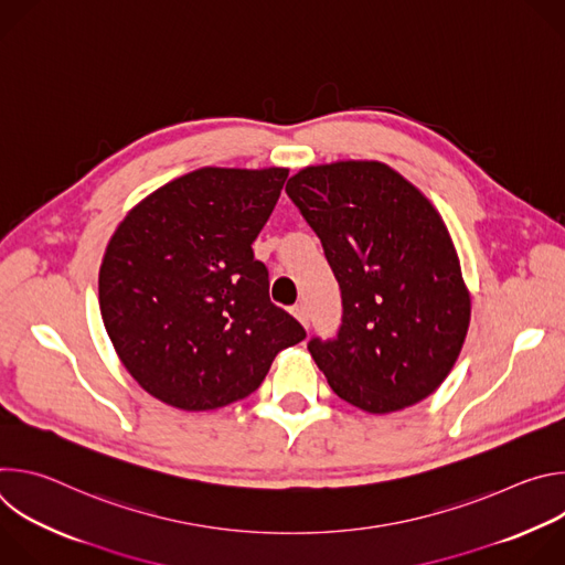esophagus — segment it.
Returning <instances> with one entry per match:
<instances>
[{
  "instance_id": "34e87169",
  "label": "esophagus",
  "mask_w": 565,
  "mask_h": 565,
  "mask_svg": "<svg viewBox=\"0 0 565 565\" xmlns=\"http://www.w3.org/2000/svg\"><path fill=\"white\" fill-rule=\"evenodd\" d=\"M290 312L308 329V308H306V303H295V306L290 308Z\"/></svg>"
}]
</instances>
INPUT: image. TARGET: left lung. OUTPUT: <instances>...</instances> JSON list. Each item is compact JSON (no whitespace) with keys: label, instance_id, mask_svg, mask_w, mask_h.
<instances>
[{"label":"left lung","instance_id":"1","mask_svg":"<svg viewBox=\"0 0 565 565\" xmlns=\"http://www.w3.org/2000/svg\"><path fill=\"white\" fill-rule=\"evenodd\" d=\"M286 192L319 236L342 290L338 338L308 342L331 388L369 414L431 395L460 355L471 315L438 210L377 160L303 168Z\"/></svg>","mask_w":565,"mask_h":565}]
</instances>
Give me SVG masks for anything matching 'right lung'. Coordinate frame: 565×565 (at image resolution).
Listing matches in <instances>:
<instances>
[{
  "label": "right lung",
  "instance_id": "right-lung-1",
  "mask_svg": "<svg viewBox=\"0 0 565 565\" xmlns=\"http://www.w3.org/2000/svg\"><path fill=\"white\" fill-rule=\"evenodd\" d=\"M284 168H201L142 199L116 227L98 292L107 335L156 399L207 412L244 399L275 355L306 338L268 295L253 241Z\"/></svg>",
  "mask_w": 565,
  "mask_h": 565
}]
</instances>
